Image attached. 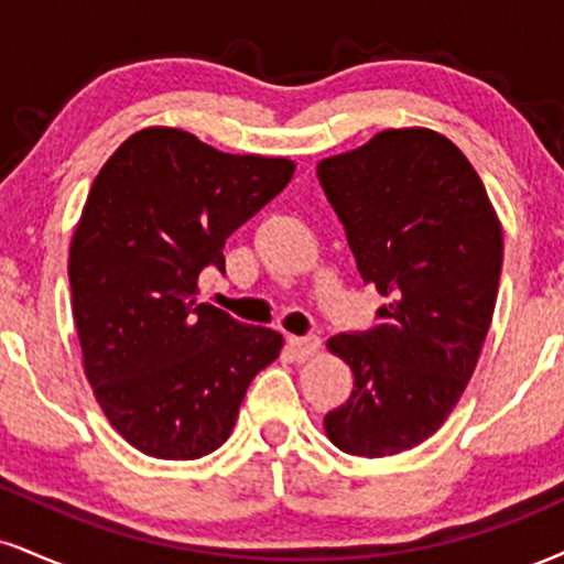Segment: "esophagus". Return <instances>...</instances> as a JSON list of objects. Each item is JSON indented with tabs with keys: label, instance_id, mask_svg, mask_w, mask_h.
Masks as SVG:
<instances>
[{
	"label": "esophagus",
	"instance_id": "esophagus-1",
	"mask_svg": "<svg viewBox=\"0 0 564 564\" xmlns=\"http://www.w3.org/2000/svg\"><path fill=\"white\" fill-rule=\"evenodd\" d=\"M286 347L291 351V357L296 359V362H304V359L315 357L317 351H321V338L317 336H289Z\"/></svg>",
	"mask_w": 564,
	"mask_h": 564
}]
</instances>
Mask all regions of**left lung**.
I'll return each instance as SVG.
<instances>
[{
	"label": "left lung",
	"mask_w": 564,
	"mask_h": 564,
	"mask_svg": "<svg viewBox=\"0 0 564 564\" xmlns=\"http://www.w3.org/2000/svg\"><path fill=\"white\" fill-rule=\"evenodd\" d=\"M317 178L365 283L389 304L378 325L328 338L355 372L323 420L341 452L389 457L431 438L484 349L501 275V223L476 167L431 128H389L321 160Z\"/></svg>",
	"instance_id": "obj_1"
}]
</instances>
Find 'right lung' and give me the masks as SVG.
<instances>
[{
	"label": "right lung",
	"mask_w": 564,
	"mask_h": 564,
	"mask_svg": "<svg viewBox=\"0 0 564 564\" xmlns=\"http://www.w3.org/2000/svg\"><path fill=\"white\" fill-rule=\"evenodd\" d=\"M294 162L226 154L181 128H144L105 162L70 243L84 370L112 429L149 457L196 459L234 431L283 336L199 302L205 268L286 188Z\"/></svg>",
	"instance_id": "right-lung-1"
}]
</instances>
